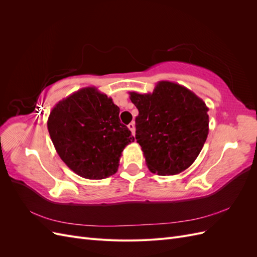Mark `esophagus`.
Here are the masks:
<instances>
[{
	"label": "esophagus",
	"instance_id": "obj_1",
	"mask_svg": "<svg viewBox=\"0 0 257 257\" xmlns=\"http://www.w3.org/2000/svg\"><path fill=\"white\" fill-rule=\"evenodd\" d=\"M127 127H128V130L132 132V134H135V124H134V122H132V123H130L128 125H127Z\"/></svg>",
	"mask_w": 257,
	"mask_h": 257
}]
</instances>
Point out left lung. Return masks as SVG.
<instances>
[{
	"mask_svg": "<svg viewBox=\"0 0 257 257\" xmlns=\"http://www.w3.org/2000/svg\"><path fill=\"white\" fill-rule=\"evenodd\" d=\"M130 98L139 111L135 138L150 172L170 176L189 168L209 133L204 100L172 81H159L152 93L130 92Z\"/></svg>",
	"mask_w": 257,
	"mask_h": 257,
	"instance_id": "obj_1",
	"label": "left lung"
}]
</instances>
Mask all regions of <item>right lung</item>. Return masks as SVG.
Masks as SVG:
<instances>
[{"label": "right lung", "mask_w": 257, "mask_h": 257, "mask_svg": "<svg viewBox=\"0 0 257 257\" xmlns=\"http://www.w3.org/2000/svg\"><path fill=\"white\" fill-rule=\"evenodd\" d=\"M120 108L95 87L82 88L52 108L47 126L61 160L78 176L100 180L116 173L124 148L135 141Z\"/></svg>", "instance_id": "obj_1"}]
</instances>
